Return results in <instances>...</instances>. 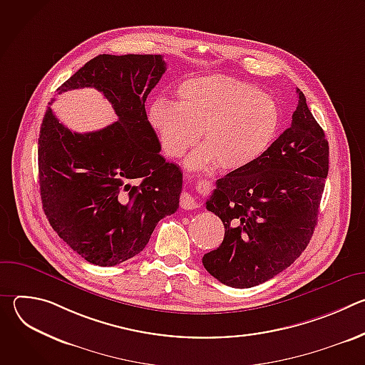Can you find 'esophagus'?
Wrapping results in <instances>:
<instances>
[{
    "label": "esophagus",
    "instance_id": "1",
    "mask_svg": "<svg viewBox=\"0 0 365 365\" xmlns=\"http://www.w3.org/2000/svg\"><path fill=\"white\" fill-rule=\"evenodd\" d=\"M180 206L183 207V210H195V207L197 206L195 197L187 193V192H182L180 195Z\"/></svg>",
    "mask_w": 365,
    "mask_h": 365
}]
</instances>
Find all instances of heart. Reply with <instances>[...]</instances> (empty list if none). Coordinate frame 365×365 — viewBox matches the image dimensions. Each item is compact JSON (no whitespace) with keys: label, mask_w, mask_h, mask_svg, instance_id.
<instances>
[{"label":"heart","mask_w":365,"mask_h":365,"mask_svg":"<svg viewBox=\"0 0 365 365\" xmlns=\"http://www.w3.org/2000/svg\"><path fill=\"white\" fill-rule=\"evenodd\" d=\"M176 106L155 99L147 118L168 158L178 159L192 147L199 131L205 143L185 160L187 169L217 162L238 170L262 155L279 128L276 103L252 85L227 75L187 79L176 91Z\"/></svg>","instance_id":"heart-1"}]
</instances>
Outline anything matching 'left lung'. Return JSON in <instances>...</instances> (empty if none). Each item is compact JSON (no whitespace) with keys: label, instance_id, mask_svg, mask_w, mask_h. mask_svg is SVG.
I'll use <instances>...</instances> for the list:
<instances>
[{"label":"left lung","instance_id":"8db88e82","mask_svg":"<svg viewBox=\"0 0 365 365\" xmlns=\"http://www.w3.org/2000/svg\"><path fill=\"white\" fill-rule=\"evenodd\" d=\"M292 125L251 165L217 180L206 210L225 227L222 244L203 267L221 283L247 289L287 269L315 231L329 145L297 89Z\"/></svg>","mask_w":365,"mask_h":365}]
</instances>
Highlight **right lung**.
<instances>
[{
    "label": "right lung",
    "instance_id": "1",
    "mask_svg": "<svg viewBox=\"0 0 365 365\" xmlns=\"http://www.w3.org/2000/svg\"><path fill=\"white\" fill-rule=\"evenodd\" d=\"M165 72L162 55H99L56 92L95 88L118 120L81 134L46 110L38 135L43 210L58 235L95 266L137 255L179 207L182 172L163 159L144 107Z\"/></svg>",
    "mask_w": 365,
    "mask_h": 365
}]
</instances>
